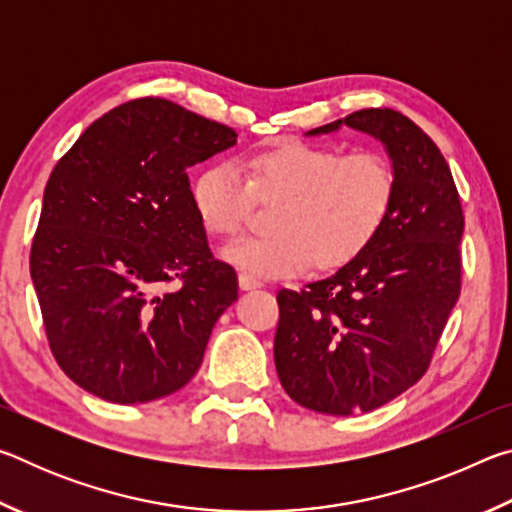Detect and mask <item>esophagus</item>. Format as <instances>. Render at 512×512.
<instances>
[{"mask_svg":"<svg viewBox=\"0 0 512 512\" xmlns=\"http://www.w3.org/2000/svg\"><path fill=\"white\" fill-rule=\"evenodd\" d=\"M262 287V282L257 280V277L248 275V273H239V289L241 291H253V289H259Z\"/></svg>","mask_w":512,"mask_h":512,"instance_id":"esophagus-1","label":"esophagus"}]
</instances>
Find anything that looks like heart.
<instances>
[{
  "label": "heart",
  "mask_w": 512,
  "mask_h": 512,
  "mask_svg": "<svg viewBox=\"0 0 512 512\" xmlns=\"http://www.w3.org/2000/svg\"><path fill=\"white\" fill-rule=\"evenodd\" d=\"M245 178L221 160L198 173L192 203L214 237L244 228L255 196L277 201L264 237H241L221 250L225 262L255 277H291L341 266L357 257L384 225L395 196L391 164L379 153L345 155L332 146L287 144L250 155Z\"/></svg>",
  "instance_id": "heart-1"
}]
</instances>
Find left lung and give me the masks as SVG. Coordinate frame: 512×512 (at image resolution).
Here are the masks:
<instances>
[{
    "label": "left lung",
    "mask_w": 512,
    "mask_h": 512,
    "mask_svg": "<svg viewBox=\"0 0 512 512\" xmlns=\"http://www.w3.org/2000/svg\"><path fill=\"white\" fill-rule=\"evenodd\" d=\"M341 126L384 144L395 176L391 212L334 275L277 293L273 343L284 391L327 415L379 409L427 372L461 293L465 228L449 164L420 126L391 108H370L307 135Z\"/></svg>",
    "instance_id": "left-lung-1"
}]
</instances>
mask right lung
Returning <instances> with one entry per match:
<instances>
[{
    "label": "right lung",
    "instance_id": "1",
    "mask_svg": "<svg viewBox=\"0 0 512 512\" xmlns=\"http://www.w3.org/2000/svg\"><path fill=\"white\" fill-rule=\"evenodd\" d=\"M235 144L232 128L146 97L90 124L51 171L31 280L49 348L83 391L153 402L201 368L239 287L210 253L187 169Z\"/></svg>",
    "mask_w": 512,
    "mask_h": 512
}]
</instances>
